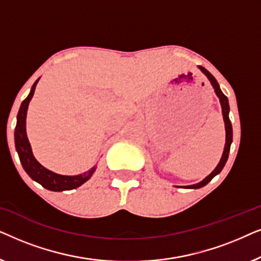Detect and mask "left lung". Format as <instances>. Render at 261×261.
<instances>
[{
	"label": "left lung",
	"mask_w": 261,
	"mask_h": 261,
	"mask_svg": "<svg viewBox=\"0 0 261 261\" xmlns=\"http://www.w3.org/2000/svg\"><path fill=\"white\" fill-rule=\"evenodd\" d=\"M198 69L202 71L203 73L205 74L206 78H208L210 83H212L213 88H214V91H215V94L217 97L220 99V105H221V108H222V115H223V121H224V128H226V144H224V148H223V153H222V156H221V160L220 163L217 164V166L214 169V171L212 173L209 174V176H206L204 179L199 181V183H196V184H192V185H188V187H183L184 189H199V188H203L205 187L206 184L209 183L210 180L213 179L214 177L217 176L222 169L226 165L227 163V159H228V155H229V149H230V145L231 142H233V128H231V122L229 120V103H228V98L227 96L223 94L222 91H221L220 89V85L217 83V81L215 80V77L213 76L212 73L209 72L208 70H205L203 66H198Z\"/></svg>",
	"instance_id": "left-lung-1"
}]
</instances>
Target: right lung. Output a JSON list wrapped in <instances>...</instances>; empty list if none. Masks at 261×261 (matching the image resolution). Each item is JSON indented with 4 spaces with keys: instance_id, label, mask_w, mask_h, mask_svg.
I'll return each mask as SVG.
<instances>
[{
    "instance_id": "add662e5",
    "label": "right lung",
    "mask_w": 261,
    "mask_h": 261,
    "mask_svg": "<svg viewBox=\"0 0 261 261\" xmlns=\"http://www.w3.org/2000/svg\"><path fill=\"white\" fill-rule=\"evenodd\" d=\"M40 78H38L34 82L33 87H32L30 95L27 96L26 99L21 103V107L17 113V121L15 127V147L16 152L19 154L21 165H22L23 170L30 176L32 179L37 181V183L41 184L45 189L49 191H65V190H72L81 187L85 181L91 178L92 174L96 171V166L91 167L87 172L76 174V176H65V174H58L53 171L46 169L34 158L33 152H32V147L30 141H28L27 133H26V117H27V109L28 105H30L32 97H33L35 87H37L38 82Z\"/></svg>"
}]
</instances>
